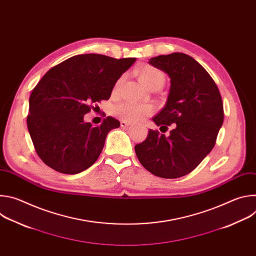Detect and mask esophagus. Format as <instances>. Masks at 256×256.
Returning <instances> with one entry per match:
<instances>
[{"label": "esophagus", "mask_w": 256, "mask_h": 256, "mask_svg": "<svg viewBox=\"0 0 256 256\" xmlns=\"http://www.w3.org/2000/svg\"><path fill=\"white\" fill-rule=\"evenodd\" d=\"M130 124V122H126V120H122L120 122V126L122 128H126V126H128Z\"/></svg>", "instance_id": "obj_1"}]
</instances>
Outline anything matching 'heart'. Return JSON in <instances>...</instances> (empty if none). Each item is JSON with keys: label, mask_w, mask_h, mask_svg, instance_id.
Here are the masks:
<instances>
[{"label": "heart", "mask_w": 256, "mask_h": 256, "mask_svg": "<svg viewBox=\"0 0 256 256\" xmlns=\"http://www.w3.org/2000/svg\"><path fill=\"white\" fill-rule=\"evenodd\" d=\"M138 80L144 87L150 89L154 86H163L166 80V76L162 70L151 66H146L138 72ZM120 83L122 79L116 82V89L120 87ZM114 112L116 116L126 122H136L146 116H149L152 112V108L149 105L124 102L116 106Z\"/></svg>", "instance_id": "heart-1"}]
</instances>
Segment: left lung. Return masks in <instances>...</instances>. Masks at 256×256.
I'll list each match as a JSON object with an SVG mask.
<instances>
[{"label":"left lung","instance_id":"1","mask_svg":"<svg viewBox=\"0 0 256 256\" xmlns=\"http://www.w3.org/2000/svg\"><path fill=\"white\" fill-rule=\"evenodd\" d=\"M149 64L170 78L166 104L152 120L164 132L172 130L167 136L149 130L134 151L152 174L178 178L196 169L212 150L224 122L222 97L204 66L186 54L159 56Z\"/></svg>","mask_w":256,"mask_h":256}]
</instances>
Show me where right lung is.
I'll use <instances>...</instances> for the list:
<instances>
[{
    "instance_id": "right-lung-1",
    "label": "right lung",
    "mask_w": 256,
    "mask_h": 256,
    "mask_svg": "<svg viewBox=\"0 0 256 256\" xmlns=\"http://www.w3.org/2000/svg\"><path fill=\"white\" fill-rule=\"evenodd\" d=\"M136 58H114L86 54L52 68L29 98L27 128L36 153L54 170L77 174L92 166L104 147L107 134L120 128L107 116L99 126L84 122L92 104L108 100Z\"/></svg>"
}]
</instances>
